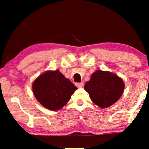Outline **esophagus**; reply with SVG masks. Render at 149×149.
Returning <instances> with one entry per match:
<instances>
[{
    "label": "esophagus",
    "instance_id": "esophagus-1",
    "mask_svg": "<svg viewBox=\"0 0 149 149\" xmlns=\"http://www.w3.org/2000/svg\"><path fill=\"white\" fill-rule=\"evenodd\" d=\"M76 85L78 88H82V87H84V83L83 82H77V83H76Z\"/></svg>",
    "mask_w": 149,
    "mask_h": 149
}]
</instances>
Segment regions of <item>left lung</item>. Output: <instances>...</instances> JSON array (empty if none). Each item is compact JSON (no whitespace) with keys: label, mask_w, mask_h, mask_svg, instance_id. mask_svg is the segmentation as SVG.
<instances>
[{"label":"left lung","mask_w":149,"mask_h":149,"mask_svg":"<svg viewBox=\"0 0 149 149\" xmlns=\"http://www.w3.org/2000/svg\"><path fill=\"white\" fill-rule=\"evenodd\" d=\"M123 80L110 72L97 70L85 83V91L91 100L101 108H105L119 100L124 89Z\"/></svg>","instance_id":"left-lung-1"}]
</instances>
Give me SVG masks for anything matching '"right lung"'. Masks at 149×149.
I'll return each instance as SVG.
<instances>
[{"label": "right lung", "instance_id": "right-lung-1", "mask_svg": "<svg viewBox=\"0 0 149 149\" xmlns=\"http://www.w3.org/2000/svg\"><path fill=\"white\" fill-rule=\"evenodd\" d=\"M77 87L59 70L47 71L35 80L34 95L44 107L51 110L62 108L69 101Z\"/></svg>", "mask_w": 149, "mask_h": 149}]
</instances>
